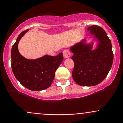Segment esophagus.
<instances>
[{
	"mask_svg": "<svg viewBox=\"0 0 123 123\" xmlns=\"http://www.w3.org/2000/svg\"><path fill=\"white\" fill-rule=\"evenodd\" d=\"M63 56L65 59L70 57L71 56V53L70 51L68 50H65L63 51Z\"/></svg>",
	"mask_w": 123,
	"mask_h": 123,
	"instance_id": "obj_1",
	"label": "esophagus"
}]
</instances>
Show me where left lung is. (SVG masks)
<instances>
[{"mask_svg": "<svg viewBox=\"0 0 123 123\" xmlns=\"http://www.w3.org/2000/svg\"><path fill=\"white\" fill-rule=\"evenodd\" d=\"M88 30L99 41L98 47L92 50L93 44H85V40L70 48L74 63L72 77L79 85L93 86L103 81L113 62L111 42L102 27L93 25Z\"/></svg>", "mask_w": 123, "mask_h": 123, "instance_id": "8db88e82", "label": "left lung"}]
</instances>
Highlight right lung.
<instances>
[{"label":"right lung","mask_w":123,"mask_h":123,"mask_svg":"<svg viewBox=\"0 0 123 123\" xmlns=\"http://www.w3.org/2000/svg\"><path fill=\"white\" fill-rule=\"evenodd\" d=\"M28 30L22 31L12 47V68L17 80L30 90L40 91L49 87L55 72L63 60V53L56 56L45 55L35 60L23 57L18 50L19 40Z\"/></svg>","instance_id":"1"}]
</instances>
